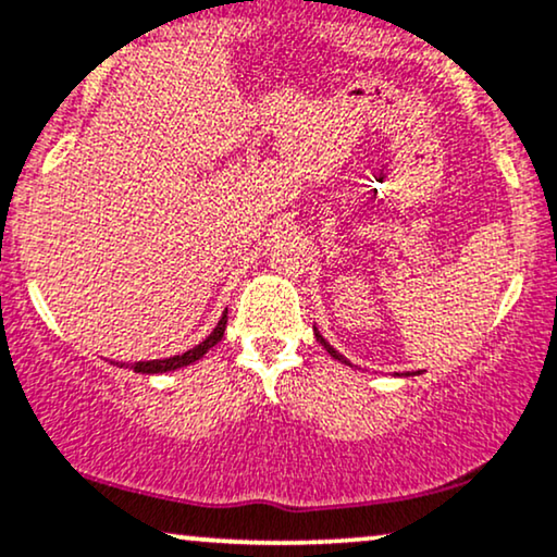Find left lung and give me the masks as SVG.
<instances>
[{
	"instance_id": "left-lung-1",
	"label": "left lung",
	"mask_w": 557,
	"mask_h": 557,
	"mask_svg": "<svg viewBox=\"0 0 557 557\" xmlns=\"http://www.w3.org/2000/svg\"><path fill=\"white\" fill-rule=\"evenodd\" d=\"M315 339H319V342L323 344V349H326V351H329V355H331V357H334V360H339V362H344V364H347V360H344V357L339 355V351H336L334 347H331V344H329L326 339H323V336L319 334V331H315Z\"/></svg>"
}]
</instances>
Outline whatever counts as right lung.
I'll list each match as a JSON object with an SVG mask.
<instances>
[{
	"instance_id": "right-lung-1",
	"label": "right lung",
	"mask_w": 557,
	"mask_h": 557,
	"mask_svg": "<svg viewBox=\"0 0 557 557\" xmlns=\"http://www.w3.org/2000/svg\"><path fill=\"white\" fill-rule=\"evenodd\" d=\"M226 313H228V311H226ZM226 313H223V319L218 321V326L213 329V334H210L208 339H202L200 344H197V347L187 349L185 355H174V357H169V360L136 362V364H133V370H136V372H146V375H153V372H169V370H177V368H185V364L197 362L202 355H206V351H208L210 347H215V344L223 339V331H226V321H228Z\"/></svg>"
}]
</instances>
